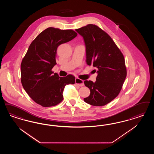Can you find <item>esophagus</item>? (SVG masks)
Here are the masks:
<instances>
[{"label":"esophagus","instance_id":"obj_1","mask_svg":"<svg viewBox=\"0 0 154 154\" xmlns=\"http://www.w3.org/2000/svg\"><path fill=\"white\" fill-rule=\"evenodd\" d=\"M75 82L76 84H77L78 85H79L80 86H84V85L83 80H81V79H79V78H76L75 79Z\"/></svg>","mask_w":154,"mask_h":154}]
</instances>
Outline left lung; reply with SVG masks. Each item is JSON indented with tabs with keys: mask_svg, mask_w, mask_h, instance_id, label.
Segmentation results:
<instances>
[{
	"mask_svg": "<svg viewBox=\"0 0 154 154\" xmlns=\"http://www.w3.org/2000/svg\"><path fill=\"white\" fill-rule=\"evenodd\" d=\"M75 31L83 37L87 64L97 70L95 82L84 81L91 93L84 100L93 106L107 104L118 96L127 76L123 54L111 37L96 25H86Z\"/></svg>",
	"mask_w": 154,
	"mask_h": 154,
	"instance_id": "8db88e82",
	"label": "left lung"
}]
</instances>
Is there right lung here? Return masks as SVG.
I'll return each mask as SVG.
<instances>
[{
    "instance_id": "right-lung-1",
    "label": "right lung",
    "mask_w": 154,
    "mask_h": 154,
    "mask_svg": "<svg viewBox=\"0 0 154 154\" xmlns=\"http://www.w3.org/2000/svg\"><path fill=\"white\" fill-rule=\"evenodd\" d=\"M72 30L49 27L31 42L20 65L21 82L25 91L38 104L49 107L63 100V91L68 84H74L72 74L60 77L51 69L57 64V48L77 37Z\"/></svg>"
}]
</instances>
